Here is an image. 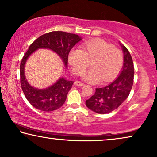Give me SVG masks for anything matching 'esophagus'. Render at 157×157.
Instances as JSON below:
<instances>
[{
    "label": "esophagus",
    "mask_w": 157,
    "mask_h": 157,
    "mask_svg": "<svg viewBox=\"0 0 157 157\" xmlns=\"http://www.w3.org/2000/svg\"><path fill=\"white\" fill-rule=\"evenodd\" d=\"M74 85H75V86L82 87V86H83V85H84V83L81 82H80V81H75V83H74Z\"/></svg>",
    "instance_id": "1"
}]
</instances>
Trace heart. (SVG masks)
Listing matches in <instances>:
<instances>
[{
    "label": "heart",
    "instance_id": "b5f03b06",
    "mask_svg": "<svg viewBox=\"0 0 157 157\" xmlns=\"http://www.w3.org/2000/svg\"><path fill=\"white\" fill-rule=\"evenodd\" d=\"M82 49H73L68 55V62L72 72L81 75L89 66L92 67L84 75V79L90 83L113 80L121 70L124 57L121 49L102 39L83 43Z\"/></svg>",
    "mask_w": 157,
    "mask_h": 157
}]
</instances>
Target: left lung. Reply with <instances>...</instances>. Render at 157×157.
<instances>
[{
    "mask_svg": "<svg viewBox=\"0 0 157 157\" xmlns=\"http://www.w3.org/2000/svg\"><path fill=\"white\" fill-rule=\"evenodd\" d=\"M124 54V65L120 75L107 86L96 88L95 93L85 101L90 110L100 114H105L118 108L128 98L132 88L134 76L133 59L128 50L121 44Z\"/></svg>",
    "mask_w": 157,
    "mask_h": 157,
    "instance_id": "left-lung-1",
    "label": "left lung"
}]
</instances>
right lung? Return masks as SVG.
Here are the masks:
<instances>
[{
    "mask_svg": "<svg viewBox=\"0 0 157 157\" xmlns=\"http://www.w3.org/2000/svg\"><path fill=\"white\" fill-rule=\"evenodd\" d=\"M81 40V37L74 33L52 31L39 36L29 47L21 62L20 82L25 97L29 103L36 109L49 112L62 107L74 82L60 77L54 84L47 88H35L29 84L25 76V64L28 58L37 49H49L58 54L67 67L70 50Z\"/></svg>",
    "mask_w": 157,
    "mask_h": 157,
    "instance_id": "obj_1",
    "label": "right lung"
}]
</instances>
